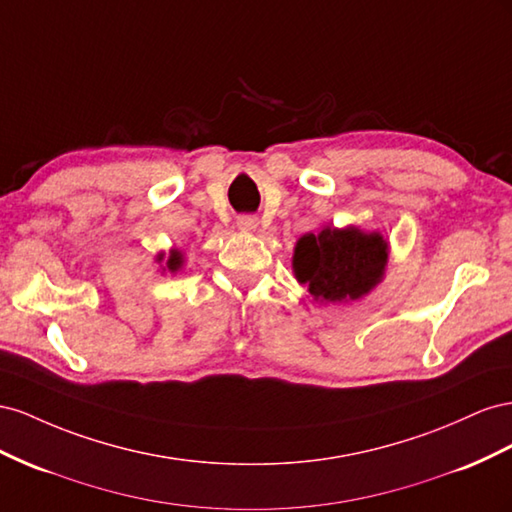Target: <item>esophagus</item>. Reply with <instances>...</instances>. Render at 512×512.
Returning <instances> with one entry per match:
<instances>
[{
  "label": "esophagus",
  "instance_id": "esophagus-1",
  "mask_svg": "<svg viewBox=\"0 0 512 512\" xmlns=\"http://www.w3.org/2000/svg\"><path fill=\"white\" fill-rule=\"evenodd\" d=\"M257 225H259V221H257L255 216H251V214L238 216V229H242V231H255Z\"/></svg>",
  "mask_w": 512,
  "mask_h": 512
}]
</instances>
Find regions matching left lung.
<instances>
[{"instance_id":"left-lung-1","label":"left lung","mask_w":512,"mask_h":512,"mask_svg":"<svg viewBox=\"0 0 512 512\" xmlns=\"http://www.w3.org/2000/svg\"><path fill=\"white\" fill-rule=\"evenodd\" d=\"M386 259L388 244L379 233L326 227L298 240L294 272L315 300L345 302L369 294L382 281Z\"/></svg>"}]
</instances>
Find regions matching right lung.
<instances>
[{
	"label": "right lung",
	"instance_id": "1",
	"mask_svg": "<svg viewBox=\"0 0 512 512\" xmlns=\"http://www.w3.org/2000/svg\"><path fill=\"white\" fill-rule=\"evenodd\" d=\"M182 266V255L180 253H171V257L167 259V268L171 270V272H175V270H178Z\"/></svg>",
	"mask_w": 512,
	"mask_h": 512
}]
</instances>
